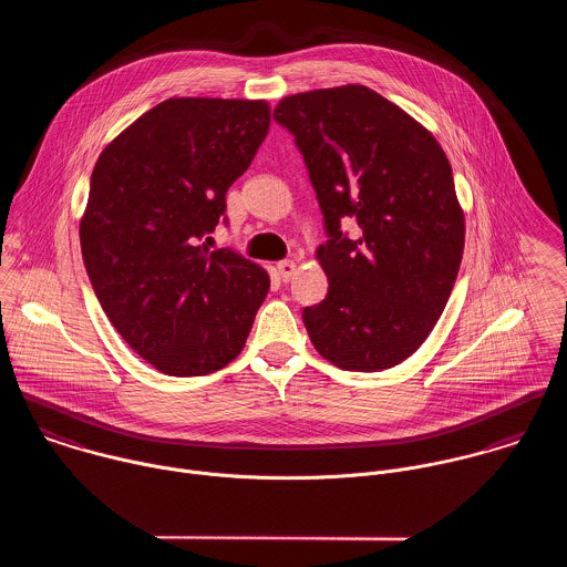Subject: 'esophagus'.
Returning <instances> with one entry per match:
<instances>
[{"label": "esophagus", "mask_w": 567, "mask_h": 567, "mask_svg": "<svg viewBox=\"0 0 567 567\" xmlns=\"http://www.w3.org/2000/svg\"><path fill=\"white\" fill-rule=\"evenodd\" d=\"M277 272H279L281 281H290L295 277V272H297V264L290 261V259H284V261L277 264Z\"/></svg>", "instance_id": "34e87169"}]
</instances>
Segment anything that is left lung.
Segmentation results:
<instances>
[{
    "mask_svg": "<svg viewBox=\"0 0 567 567\" xmlns=\"http://www.w3.org/2000/svg\"><path fill=\"white\" fill-rule=\"evenodd\" d=\"M272 117L295 135L323 212L317 259L327 297L303 310L315 349L344 371L410 358L441 319L465 246L452 165L434 135L369 86L284 97ZM355 221L359 234H341Z\"/></svg>",
    "mask_w": 567,
    "mask_h": 567,
    "instance_id": "8db88e82",
    "label": "left lung"
}]
</instances>
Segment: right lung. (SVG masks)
Returning <instances> with one entry per match:
<instances>
[{"mask_svg":"<svg viewBox=\"0 0 567 567\" xmlns=\"http://www.w3.org/2000/svg\"><path fill=\"white\" fill-rule=\"evenodd\" d=\"M270 126L264 100L169 97L97 157L82 259L111 324L167 375H207L244 349L270 277L200 240Z\"/></svg>","mask_w":567,"mask_h":567,"instance_id":"obj_1","label":"right lung"}]
</instances>
